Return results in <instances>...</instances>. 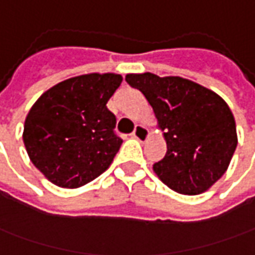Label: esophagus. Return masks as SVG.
Masks as SVG:
<instances>
[{
    "label": "esophagus",
    "mask_w": 255,
    "mask_h": 255,
    "mask_svg": "<svg viewBox=\"0 0 255 255\" xmlns=\"http://www.w3.org/2000/svg\"><path fill=\"white\" fill-rule=\"evenodd\" d=\"M132 136L138 139V141H141V142H144L146 141L148 138H149V129L144 126H136L135 129H134V132H132Z\"/></svg>",
    "instance_id": "1"
}]
</instances>
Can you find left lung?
<instances>
[{
  "instance_id": "1",
  "label": "left lung",
  "mask_w": 255,
  "mask_h": 255,
  "mask_svg": "<svg viewBox=\"0 0 255 255\" xmlns=\"http://www.w3.org/2000/svg\"><path fill=\"white\" fill-rule=\"evenodd\" d=\"M152 107L166 154L154 172L182 195L206 192L227 171L237 146L236 121L227 103L213 90L179 76L129 73Z\"/></svg>"
}]
</instances>
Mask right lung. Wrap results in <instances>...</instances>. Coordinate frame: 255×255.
<instances>
[{"mask_svg": "<svg viewBox=\"0 0 255 255\" xmlns=\"http://www.w3.org/2000/svg\"><path fill=\"white\" fill-rule=\"evenodd\" d=\"M123 76L89 73L55 84L28 113L22 139L32 163L59 188L76 189L100 176L123 144L107 101Z\"/></svg>", "mask_w": 255, "mask_h": 255, "instance_id": "1", "label": "right lung"}]
</instances>
